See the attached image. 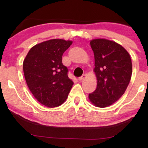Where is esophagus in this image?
<instances>
[{
  "label": "esophagus",
  "instance_id": "esophagus-1",
  "mask_svg": "<svg viewBox=\"0 0 148 148\" xmlns=\"http://www.w3.org/2000/svg\"><path fill=\"white\" fill-rule=\"evenodd\" d=\"M86 76H86V74H83V75L81 76V77L79 78V81H82V80H84V79H86Z\"/></svg>",
  "mask_w": 148,
  "mask_h": 148
}]
</instances>
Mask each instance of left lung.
I'll return each mask as SVG.
<instances>
[{
  "label": "left lung",
  "instance_id": "1",
  "mask_svg": "<svg viewBox=\"0 0 148 148\" xmlns=\"http://www.w3.org/2000/svg\"><path fill=\"white\" fill-rule=\"evenodd\" d=\"M94 52V72L97 88L88 98L94 106H109L117 101L126 90L132 74L130 53L123 46L106 39L90 42Z\"/></svg>",
  "mask_w": 148,
  "mask_h": 148
}]
</instances>
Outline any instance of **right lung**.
<instances>
[{
    "mask_svg": "<svg viewBox=\"0 0 148 148\" xmlns=\"http://www.w3.org/2000/svg\"><path fill=\"white\" fill-rule=\"evenodd\" d=\"M72 41L52 39L32 47L23 62L27 86L35 98L49 108L62 104L74 82L62 62L63 53Z\"/></svg>",
    "mask_w": 148,
    "mask_h": 148,
    "instance_id": "right-lung-1",
    "label": "right lung"
}]
</instances>
